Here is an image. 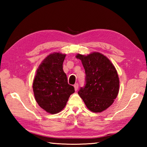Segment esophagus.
<instances>
[{
	"label": "esophagus",
	"mask_w": 147,
	"mask_h": 147,
	"mask_svg": "<svg viewBox=\"0 0 147 147\" xmlns=\"http://www.w3.org/2000/svg\"><path fill=\"white\" fill-rule=\"evenodd\" d=\"M74 90L75 91H77L78 90V84H75L74 85Z\"/></svg>",
	"instance_id": "34e87169"
}]
</instances>
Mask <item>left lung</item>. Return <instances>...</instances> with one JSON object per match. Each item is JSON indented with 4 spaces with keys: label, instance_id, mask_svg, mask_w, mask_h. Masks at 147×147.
Masks as SVG:
<instances>
[{
    "label": "left lung",
    "instance_id": "8db88e82",
    "mask_svg": "<svg viewBox=\"0 0 147 147\" xmlns=\"http://www.w3.org/2000/svg\"><path fill=\"white\" fill-rule=\"evenodd\" d=\"M86 72V86L78 92L86 106L94 113L106 110L113 103L119 91V78L115 66L100 53L78 54Z\"/></svg>",
    "mask_w": 147,
    "mask_h": 147
}]
</instances>
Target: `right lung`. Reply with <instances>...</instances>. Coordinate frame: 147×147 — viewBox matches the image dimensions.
I'll list each match as a JSON object with an SVG mask.
<instances>
[{
    "label": "right lung",
    "instance_id": "obj_1",
    "mask_svg": "<svg viewBox=\"0 0 147 147\" xmlns=\"http://www.w3.org/2000/svg\"><path fill=\"white\" fill-rule=\"evenodd\" d=\"M65 56L60 53L49 54L39 65L34 79L35 99L42 109L51 114L60 112L74 93V87L68 84L63 70Z\"/></svg>",
    "mask_w": 147,
    "mask_h": 147
}]
</instances>
